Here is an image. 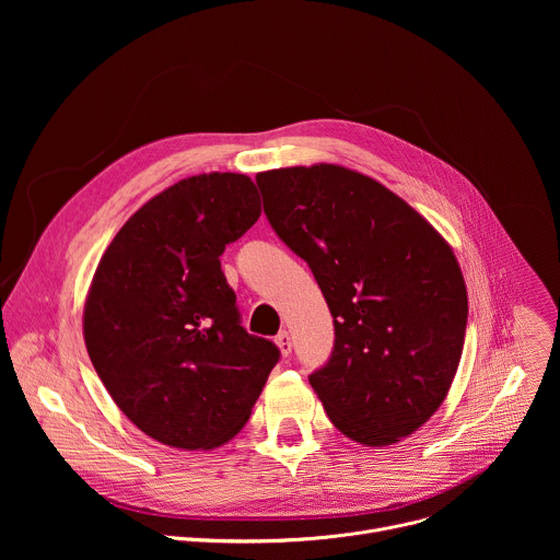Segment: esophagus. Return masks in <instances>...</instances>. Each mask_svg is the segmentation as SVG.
Returning a JSON list of instances; mask_svg holds the SVG:
<instances>
[{"label": "esophagus", "mask_w": 560, "mask_h": 560, "mask_svg": "<svg viewBox=\"0 0 560 560\" xmlns=\"http://www.w3.org/2000/svg\"><path fill=\"white\" fill-rule=\"evenodd\" d=\"M275 343L279 346V350H281V354H283V357H290V352H292V337H290L285 330L277 335Z\"/></svg>", "instance_id": "1"}]
</instances>
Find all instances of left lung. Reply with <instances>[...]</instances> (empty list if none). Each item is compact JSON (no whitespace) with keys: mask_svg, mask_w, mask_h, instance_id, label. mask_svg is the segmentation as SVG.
I'll return each mask as SVG.
<instances>
[{"mask_svg":"<svg viewBox=\"0 0 560 560\" xmlns=\"http://www.w3.org/2000/svg\"><path fill=\"white\" fill-rule=\"evenodd\" d=\"M264 212L335 316L307 378L339 432L383 447L417 432L454 381L467 290L445 238L378 182L332 164L257 175Z\"/></svg>","mask_w":560,"mask_h":560,"instance_id":"1","label":"left lung"}]
</instances>
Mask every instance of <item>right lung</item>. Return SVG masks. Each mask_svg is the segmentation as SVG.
<instances>
[{
    "mask_svg": "<svg viewBox=\"0 0 560 560\" xmlns=\"http://www.w3.org/2000/svg\"><path fill=\"white\" fill-rule=\"evenodd\" d=\"M259 214L250 177H188L141 206L97 266L84 307L89 357L117 408L159 443L230 441L281 357L242 326L219 261Z\"/></svg>",
    "mask_w": 560,
    "mask_h": 560,
    "instance_id": "1",
    "label": "right lung"
}]
</instances>
